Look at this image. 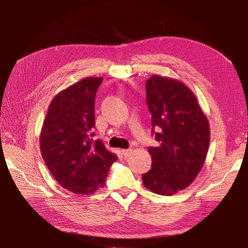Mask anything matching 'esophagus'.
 Returning a JSON list of instances; mask_svg holds the SVG:
<instances>
[{
  "mask_svg": "<svg viewBox=\"0 0 248 248\" xmlns=\"http://www.w3.org/2000/svg\"><path fill=\"white\" fill-rule=\"evenodd\" d=\"M132 152H133L132 148H128V150H123L122 151V153H123L124 157H129V155L132 154Z\"/></svg>",
  "mask_w": 248,
  "mask_h": 248,
  "instance_id": "esophagus-1",
  "label": "esophagus"
}]
</instances>
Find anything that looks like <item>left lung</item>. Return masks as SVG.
<instances>
[{"mask_svg":"<svg viewBox=\"0 0 248 248\" xmlns=\"http://www.w3.org/2000/svg\"><path fill=\"white\" fill-rule=\"evenodd\" d=\"M146 103L160 145L148 147L151 170L142 174L152 192L170 196L200 173L210 144V125L193 91L183 82L154 75L146 81Z\"/></svg>","mask_w":248,"mask_h":248,"instance_id":"left-lung-1","label":"left lung"}]
</instances>
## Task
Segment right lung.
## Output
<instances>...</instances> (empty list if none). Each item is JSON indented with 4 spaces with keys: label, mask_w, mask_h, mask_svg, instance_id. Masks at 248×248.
I'll use <instances>...</instances> for the list:
<instances>
[{
    "label": "right lung",
    "mask_w": 248,
    "mask_h": 248,
    "mask_svg": "<svg viewBox=\"0 0 248 248\" xmlns=\"http://www.w3.org/2000/svg\"><path fill=\"white\" fill-rule=\"evenodd\" d=\"M103 78L88 77L56 94L40 132V152L49 172L63 188L90 194L105 186L117 160L103 141L93 140L94 100Z\"/></svg>",
    "instance_id": "obj_1"
}]
</instances>
